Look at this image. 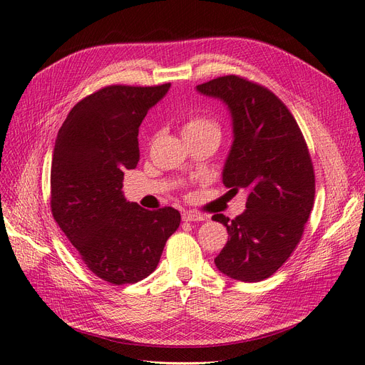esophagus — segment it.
I'll use <instances>...</instances> for the list:
<instances>
[{
    "label": "esophagus",
    "instance_id": "esophagus-1",
    "mask_svg": "<svg viewBox=\"0 0 365 365\" xmlns=\"http://www.w3.org/2000/svg\"><path fill=\"white\" fill-rule=\"evenodd\" d=\"M207 219V215L204 213H200V212H184L182 213V220H185V222H195V220H205Z\"/></svg>",
    "mask_w": 365,
    "mask_h": 365
}]
</instances>
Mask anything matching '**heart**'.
<instances>
[{
    "label": "heart",
    "mask_w": 365,
    "mask_h": 365,
    "mask_svg": "<svg viewBox=\"0 0 365 365\" xmlns=\"http://www.w3.org/2000/svg\"><path fill=\"white\" fill-rule=\"evenodd\" d=\"M184 135L185 137H204L215 135L220 138V126L216 120L208 115H190L184 123Z\"/></svg>",
    "instance_id": "heart-1"
}]
</instances>
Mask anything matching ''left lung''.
Returning <instances> with one entry per match:
<instances>
[{
  "label": "left lung",
  "instance_id": "1",
  "mask_svg": "<svg viewBox=\"0 0 365 365\" xmlns=\"http://www.w3.org/2000/svg\"><path fill=\"white\" fill-rule=\"evenodd\" d=\"M196 90L228 105L235 141L222 181L230 192L248 190L244 213L212 217L230 236L215 263L231 279L264 280L291 257L314 208L311 153L289 109L263 85L230 74Z\"/></svg>",
  "mask_w": 365,
  "mask_h": 365
}]
</instances>
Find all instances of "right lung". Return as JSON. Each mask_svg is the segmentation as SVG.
Returning <instances> with one entry per match:
<instances>
[{
    "label": "right lung",
    "mask_w": 365,
    "mask_h": 365,
    "mask_svg": "<svg viewBox=\"0 0 365 365\" xmlns=\"http://www.w3.org/2000/svg\"><path fill=\"white\" fill-rule=\"evenodd\" d=\"M169 88L103 86L73 106L54 145L51 215L86 268L115 286L155 271L181 222L178 210H146L121 192L123 170L140 161L141 121Z\"/></svg>",
    "instance_id": "1"
}]
</instances>
